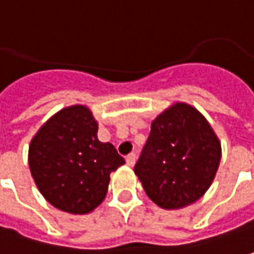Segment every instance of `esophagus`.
Instances as JSON below:
<instances>
[{"label":"esophagus","mask_w":254,"mask_h":254,"mask_svg":"<svg viewBox=\"0 0 254 254\" xmlns=\"http://www.w3.org/2000/svg\"><path fill=\"white\" fill-rule=\"evenodd\" d=\"M136 163V156L135 153H130L129 156H127V166H130V167H133Z\"/></svg>","instance_id":"obj_1"}]
</instances>
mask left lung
<instances>
[{
	"mask_svg": "<svg viewBox=\"0 0 254 254\" xmlns=\"http://www.w3.org/2000/svg\"><path fill=\"white\" fill-rule=\"evenodd\" d=\"M219 162L221 143L208 121L177 102L152 122L135 174L154 204L179 209L205 194Z\"/></svg>",
	"mask_w": 254,
	"mask_h": 254,
	"instance_id": "8db88e82",
	"label": "left lung"
}]
</instances>
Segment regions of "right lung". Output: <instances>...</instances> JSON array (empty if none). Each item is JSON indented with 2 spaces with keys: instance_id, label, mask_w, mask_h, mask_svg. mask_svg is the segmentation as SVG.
I'll use <instances>...</instances> for the list:
<instances>
[{
  "instance_id": "obj_1",
  "label": "right lung",
  "mask_w": 254,
  "mask_h": 254,
  "mask_svg": "<svg viewBox=\"0 0 254 254\" xmlns=\"http://www.w3.org/2000/svg\"><path fill=\"white\" fill-rule=\"evenodd\" d=\"M98 124L84 105L59 111L33 136L29 169L52 205L68 214H88L104 201L110 174L125 160L114 144L97 137Z\"/></svg>"
}]
</instances>
